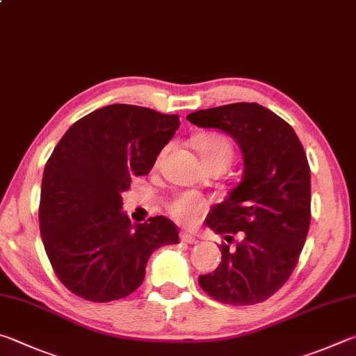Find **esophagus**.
<instances>
[{"instance_id":"34e87169","label":"esophagus","mask_w":356,"mask_h":356,"mask_svg":"<svg viewBox=\"0 0 356 356\" xmlns=\"http://www.w3.org/2000/svg\"><path fill=\"white\" fill-rule=\"evenodd\" d=\"M180 241L188 243V244H195L196 243V236L188 234V232H180Z\"/></svg>"}]
</instances>
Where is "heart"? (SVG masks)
I'll return each mask as SVG.
<instances>
[{
    "label": "heart",
    "mask_w": 356,
    "mask_h": 356,
    "mask_svg": "<svg viewBox=\"0 0 356 356\" xmlns=\"http://www.w3.org/2000/svg\"><path fill=\"white\" fill-rule=\"evenodd\" d=\"M196 147L202 157L205 166L222 163L227 166L230 163L232 157H234V146H232L230 140L222 134H205L200 135L196 140ZM165 152V151H163ZM161 152V156H163ZM160 156V157H161ZM157 159V165L160 161ZM209 210V200L204 196L197 195L193 191H184L171 199L168 204V211L170 215L185 225H195Z\"/></svg>",
    "instance_id": "b5f03b06"
}]
</instances>
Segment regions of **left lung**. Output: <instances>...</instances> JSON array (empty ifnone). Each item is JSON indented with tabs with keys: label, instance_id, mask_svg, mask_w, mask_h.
<instances>
[{
	"label": "left lung",
	"instance_id": "obj_1",
	"mask_svg": "<svg viewBox=\"0 0 356 356\" xmlns=\"http://www.w3.org/2000/svg\"><path fill=\"white\" fill-rule=\"evenodd\" d=\"M186 120L229 134L244 159L241 184L205 221L229 244H221V263L199 275V285L227 305L260 303L285 285L307 240L312 219L307 154L294 129L255 102L205 108ZM235 236L241 240L235 242Z\"/></svg>",
	"mask_w": 356,
	"mask_h": 356
}]
</instances>
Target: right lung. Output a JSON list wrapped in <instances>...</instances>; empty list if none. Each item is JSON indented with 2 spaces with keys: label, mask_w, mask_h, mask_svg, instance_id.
Returning a JSON list of instances; mask_svg holds the SVG:
<instances>
[{
  "label": "right lung",
  "mask_w": 356,
  "mask_h": 356,
  "mask_svg": "<svg viewBox=\"0 0 356 356\" xmlns=\"http://www.w3.org/2000/svg\"><path fill=\"white\" fill-rule=\"evenodd\" d=\"M180 126L179 115L112 104L76 121L44 165L38 222L56 275L90 302L132 294L156 249L179 243L165 216L132 224L121 195L146 176Z\"/></svg>",
  "instance_id": "add662e5"
}]
</instances>
